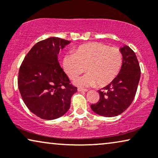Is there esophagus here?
Returning a JSON list of instances; mask_svg holds the SVG:
<instances>
[{
	"label": "esophagus",
	"instance_id": "34e87169",
	"mask_svg": "<svg viewBox=\"0 0 158 158\" xmlns=\"http://www.w3.org/2000/svg\"><path fill=\"white\" fill-rule=\"evenodd\" d=\"M86 91H87L86 89H82V88H78V89H77V91H79V92H85Z\"/></svg>",
	"mask_w": 158,
	"mask_h": 158
}]
</instances>
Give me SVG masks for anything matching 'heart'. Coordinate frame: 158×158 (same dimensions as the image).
Wrapping results in <instances>:
<instances>
[{
  "label": "heart",
  "instance_id": "1",
  "mask_svg": "<svg viewBox=\"0 0 158 158\" xmlns=\"http://www.w3.org/2000/svg\"><path fill=\"white\" fill-rule=\"evenodd\" d=\"M123 63V57L119 48L97 42L82 45L63 59L64 70L72 80L86 69L87 74L75 81L77 85L85 87L110 84L120 73Z\"/></svg>",
  "mask_w": 158,
  "mask_h": 158
}]
</instances>
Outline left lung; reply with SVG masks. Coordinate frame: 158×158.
<instances>
[{"label":"left lung","mask_w":158,"mask_h":158,"mask_svg":"<svg viewBox=\"0 0 158 158\" xmlns=\"http://www.w3.org/2000/svg\"><path fill=\"white\" fill-rule=\"evenodd\" d=\"M120 50L123 57L121 70L113 81L98 91L99 101L91 105L94 112L104 117L118 115L131 105L140 80V66L134 51L128 46Z\"/></svg>","instance_id":"8db88e82"}]
</instances>
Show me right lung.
<instances>
[{
  "instance_id": "add662e5",
  "label": "right lung",
  "mask_w": 158,
  "mask_h": 158,
  "mask_svg": "<svg viewBox=\"0 0 158 158\" xmlns=\"http://www.w3.org/2000/svg\"><path fill=\"white\" fill-rule=\"evenodd\" d=\"M70 41L52 37L37 43L19 67L18 87L24 104L41 119L62 116L70 106L77 87L59 65L57 55Z\"/></svg>"
}]
</instances>
